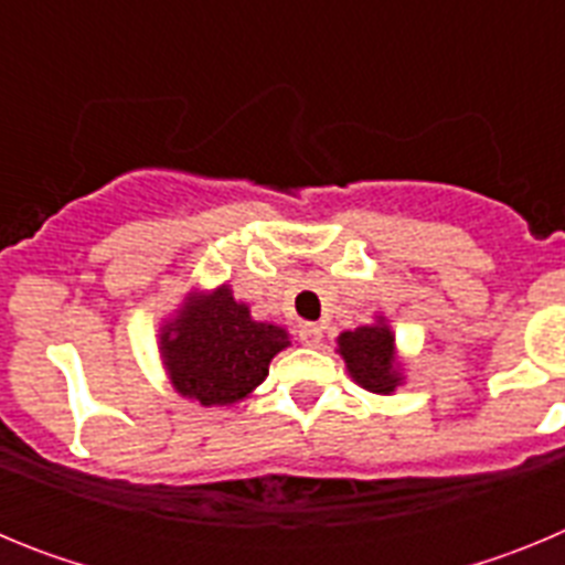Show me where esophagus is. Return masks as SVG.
<instances>
[{"mask_svg": "<svg viewBox=\"0 0 565 565\" xmlns=\"http://www.w3.org/2000/svg\"><path fill=\"white\" fill-rule=\"evenodd\" d=\"M299 342L308 344V348H313V344H319V339H322V328L317 326V322H302L297 331Z\"/></svg>", "mask_w": 565, "mask_h": 565, "instance_id": "34e87169", "label": "esophagus"}]
</instances>
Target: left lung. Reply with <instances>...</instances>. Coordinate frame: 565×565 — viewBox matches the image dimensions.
I'll return each instance as SVG.
<instances>
[{
  "instance_id": "1",
  "label": "left lung",
  "mask_w": 565,
  "mask_h": 565,
  "mask_svg": "<svg viewBox=\"0 0 565 565\" xmlns=\"http://www.w3.org/2000/svg\"><path fill=\"white\" fill-rule=\"evenodd\" d=\"M337 353L344 359L348 376L359 387L379 393V396H393L407 379L404 376V359L398 356L396 333L384 313H376L367 326L339 333Z\"/></svg>"
}]
</instances>
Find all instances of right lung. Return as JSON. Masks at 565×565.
Instances as JSON below:
<instances>
[{
    "mask_svg": "<svg viewBox=\"0 0 565 565\" xmlns=\"http://www.w3.org/2000/svg\"><path fill=\"white\" fill-rule=\"evenodd\" d=\"M288 344L286 328L254 319L228 282L192 286L158 328V356L169 384L178 396L203 407L246 402Z\"/></svg>",
    "mask_w": 565,
    "mask_h": 565,
    "instance_id": "add662e5",
    "label": "right lung"
}]
</instances>
